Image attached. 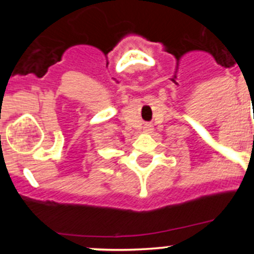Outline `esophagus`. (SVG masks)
Here are the masks:
<instances>
[{
  "mask_svg": "<svg viewBox=\"0 0 254 254\" xmlns=\"http://www.w3.org/2000/svg\"><path fill=\"white\" fill-rule=\"evenodd\" d=\"M143 130H145V132H148V134H150L153 130V127L151 124H145L143 125Z\"/></svg>",
  "mask_w": 254,
  "mask_h": 254,
  "instance_id": "34e87169",
  "label": "esophagus"
}]
</instances>
